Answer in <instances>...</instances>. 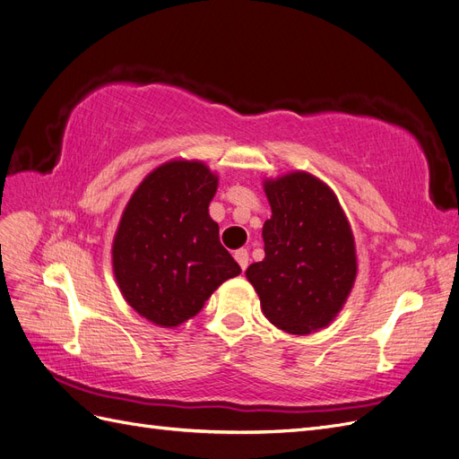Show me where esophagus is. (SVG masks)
Listing matches in <instances>:
<instances>
[{
    "mask_svg": "<svg viewBox=\"0 0 459 459\" xmlns=\"http://www.w3.org/2000/svg\"><path fill=\"white\" fill-rule=\"evenodd\" d=\"M235 260H238L241 270L245 272L247 266H248V253L245 251V248H241V251H235Z\"/></svg>",
    "mask_w": 459,
    "mask_h": 459,
    "instance_id": "esophagus-1",
    "label": "esophagus"
}]
</instances>
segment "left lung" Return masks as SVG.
Returning <instances> with one entry per match:
<instances>
[{"label": "left lung", "mask_w": 459, "mask_h": 459, "mask_svg": "<svg viewBox=\"0 0 459 459\" xmlns=\"http://www.w3.org/2000/svg\"><path fill=\"white\" fill-rule=\"evenodd\" d=\"M272 218L264 256L247 268L270 322L293 335L331 324L356 280L354 238L333 191L307 172L264 184Z\"/></svg>", "instance_id": "left-lung-1"}]
</instances>
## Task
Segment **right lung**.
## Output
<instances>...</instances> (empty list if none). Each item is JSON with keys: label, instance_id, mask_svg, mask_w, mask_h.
Here are the masks:
<instances>
[{"label": "right lung", "instance_id": "1", "mask_svg": "<svg viewBox=\"0 0 459 459\" xmlns=\"http://www.w3.org/2000/svg\"><path fill=\"white\" fill-rule=\"evenodd\" d=\"M218 178L197 160H172L134 191L113 243L117 283L130 307L160 327L201 312L239 264L208 216Z\"/></svg>", "mask_w": 459, "mask_h": 459}]
</instances>
